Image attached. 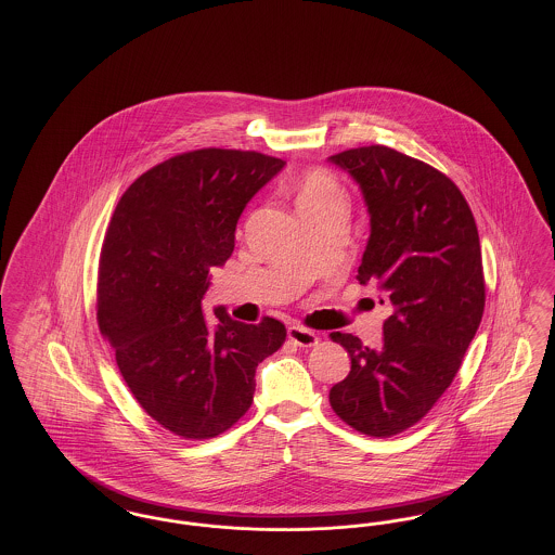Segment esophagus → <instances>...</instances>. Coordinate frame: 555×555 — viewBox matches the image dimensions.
<instances>
[{
    "label": "esophagus",
    "mask_w": 555,
    "mask_h": 555,
    "mask_svg": "<svg viewBox=\"0 0 555 555\" xmlns=\"http://www.w3.org/2000/svg\"><path fill=\"white\" fill-rule=\"evenodd\" d=\"M287 335H289L291 341L297 345V347H314V345H318V341H320L314 331L304 328V326H299V324H293V326H289Z\"/></svg>",
    "instance_id": "obj_1"
}]
</instances>
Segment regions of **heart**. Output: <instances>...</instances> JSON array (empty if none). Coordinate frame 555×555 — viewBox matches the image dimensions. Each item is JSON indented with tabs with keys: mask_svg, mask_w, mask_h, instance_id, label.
Listing matches in <instances>:
<instances>
[{
	"mask_svg": "<svg viewBox=\"0 0 555 555\" xmlns=\"http://www.w3.org/2000/svg\"><path fill=\"white\" fill-rule=\"evenodd\" d=\"M331 197H339V189L335 185L333 177L326 172L314 170L301 181L299 193H297V204L320 202V199H331Z\"/></svg>",
	"mask_w": 555,
	"mask_h": 555,
	"instance_id": "b5f03b06",
	"label": "heart"
}]
</instances>
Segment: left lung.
Masks as SVG:
<instances>
[{"instance_id": "obj_1", "label": "left lung", "mask_w": 555, "mask_h": 555, "mask_svg": "<svg viewBox=\"0 0 555 555\" xmlns=\"http://www.w3.org/2000/svg\"><path fill=\"white\" fill-rule=\"evenodd\" d=\"M328 162L356 181L369 210L356 279L391 308L378 349L333 333L351 370L328 401L351 428L391 437L443 396L475 339L485 310L475 216L446 175L391 147L347 150Z\"/></svg>"}]
</instances>
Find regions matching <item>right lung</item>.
Listing matches in <instances>:
<instances>
[{"mask_svg": "<svg viewBox=\"0 0 555 555\" xmlns=\"http://www.w3.org/2000/svg\"><path fill=\"white\" fill-rule=\"evenodd\" d=\"M283 168L256 152H189L141 175L112 216L100 331L141 408L183 439H210L237 423L254 401L258 364L287 337L274 318L243 324L218 306L214 322L202 310L245 206Z\"/></svg>", "mask_w": 555, "mask_h": 555, "instance_id": "right-lung-1", "label": "right lung"}]
</instances>
